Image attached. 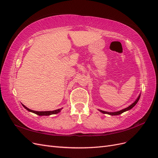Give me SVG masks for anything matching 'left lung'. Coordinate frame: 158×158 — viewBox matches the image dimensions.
<instances>
[{"label": "left lung", "mask_w": 158, "mask_h": 158, "mask_svg": "<svg viewBox=\"0 0 158 158\" xmlns=\"http://www.w3.org/2000/svg\"><path fill=\"white\" fill-rule=\"evenodd\" d=\"M140 94L139 96V97L137 98V99L136 100V101L134 103H133L132 104L131 106H129V107H127V108H125V109H123V110H120V111H116V112H108V111H102V110H99V111H101L102 113H103V114H109V115H119V114H121L122 113H123V112H125V111H127V110H131V108H133V107L136 104V103L138 102V101L139 100V98H140Z\"/></svg>", "instance_id": "left-lung-1"}]
</instances>
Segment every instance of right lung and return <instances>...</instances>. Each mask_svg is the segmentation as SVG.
I'll list each match as a JSON object with an SVG mask.
<instances>
[{"label": "right lung", "instance_id": "right-lung-1", "mask_svg": "<svg viewBox=\"0 0 158 158\" xmlns=\"http://www.w3.org/2000/svg\"><path fill=\"white\" fill-rule=\"evenodd\" d=\"M22 106L24 107V108L26 109L27 110H28L29 111H31V112H33L35 114H37L38 115H52V114H56L60 112V111L62 110V108L61 109H58L56 110H54V111H34V110H31L29 109L27 107H25L23 104H22Z\"/></svg>", "mask_w": 158, "mask_h": 158}]
</instances>
